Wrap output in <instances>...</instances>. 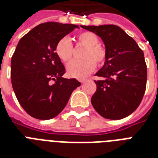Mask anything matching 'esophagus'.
<instances>
[{"label":"esophagus","instance_id":"obj_1","mask_svg":"<svg viewBox=\"0 0 158 158\" xmlns=\"http://www.w3.org/2000/svg\"><path fill=\"white\" fill-rule=\"evenodd\" d=\"M87 80H88V79H81V80H80V83H81V84H84V83H85V82H86Z\"/></svg>","mask_w":158,"mask_h":158}]
</instances>
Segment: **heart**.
Masks as SVG:
<instances>
[{"label": "heart", "mask_w": 158, "mask_h": 158, "mask_svg": "<svg viewBox=\"0 0 158 158\" xmlns=\"http://www.w3.org/2000/svg\"><path fill=\"white\" fill-rule=\"evenodd\" d=\"M79 45L85 47L82 53L84 58L80 60H72L67 64V74L69 77L81 79L94 71L96 64L102 66L107 60V50L99 43V38L93 32H83L76 38ZM55 52L61 61L67 62L73 56V45L69 38H62L55 46Z\"/></svg>", "instance_id": "b5f03b06"}]
</instances>
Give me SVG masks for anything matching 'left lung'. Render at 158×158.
Here are the masks:
<instances>
[{"mask_svg":"<svg viewBox=\"0 0 158 158\" xmlns=\"http://www.w3.org/2000/svg\"><path fill=\"white\" fill-rule=\"evenodd\" d=\"M102 39L107 60L96 74L97 90L91 98L98 114L120 120L133 113L142 102L147 84L144 55L134 39L114 24L81 25Z\"/></svg>","mask_w":158,"mask_h":158,"instance_id":"8db88e82","label":"left lung"}]
</instances>
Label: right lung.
<instances>
[{
	"instance_id": "right-lung-1",
	"label": "right lung",
	"mask_w": 158,
	"mask_h": 158,
	"mask_svg": "<svg viewBox=\"0 0 158 158\" xmlns=\"http://www.w3.org/2000/svg\"><path fill=\"white\" fill-rule=\"evenodd\" d=\"M75 28L79 26L41 23L21 38L12 56L14 92L23 110L36 119L56 117L66 106L72 92L81 85L75 79L62 78L65 69L55 52L57 42Z\"/></svg>"
}]
</instances>
